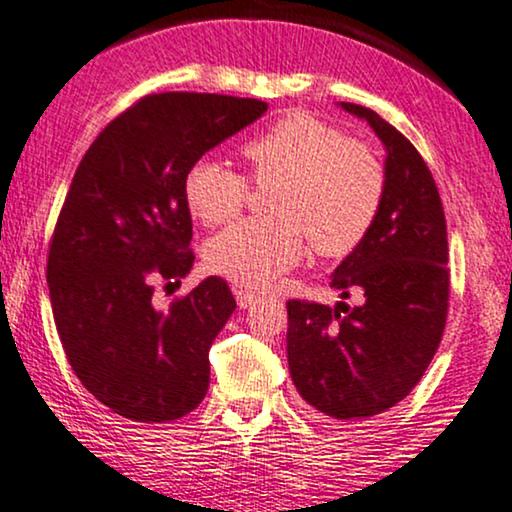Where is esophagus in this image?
<instances>
[{"mask_svg": "<svg viewBox=\"0 0 512 512\" xmlns=\"http://www.w3.org/2000/svg\"><path fill=\"white\" fill-rule=\"evenodd\" d=\"M234 293H236V302H238V307H241V309H248V307H252V304L257 302V295L252 293V290L236 288Z\"/></svg>", "mask_w": 512, "mask_h": 512, "instance_id": "esophagus-1", "label": "esophagus"}]
</instances>
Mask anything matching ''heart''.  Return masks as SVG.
<instances>
[{"instance_id": "heart-1", "label": "heart", "mask_w": 512, "mask_h": 512, "mask_svg": "<svg viewBox=\"0 0 512 512\" xmlns=\"http://www.w3.org/2000/svg\"><path fill=\"white\" fill-rule=\"evenodd\" d=\"M252 177L276 181L269 212L231 224L208 243L210 269L250 288H267L302 260L307 241L321 255H345L368 234L385 193V172L366 146L340 129L290 113L241 148ZM248 181L212 155L193 160L184 177L189 212L222 224L241 212Z\"/></svg>"}]
</instances>
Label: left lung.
I'll use <instances>...</instances> for the list:
<instances>
[{
  "label": "left lung",
  "mask_w": 512,
  "mask_h": 512,
  "mask_svg": "<svg viewBox=\"0 0 512 512\" xmlns=\"http://www.w3.org/2000/svg\"><path fill=\"white\" fill-rule=\"evenodd\" d=\"M385 146V193L368 234L335 267L331 286L364 304L288 302V368L309 409L378 416L409 394L435 357L449 307L442 200L420 153L371 108L338 103ZM345 311V315H340Z\"/></svg>",
  "instance_id": "left-lung-1"
}]
</instances>
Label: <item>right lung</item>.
Listing matches in <instances>:
<instances>
[{
    "instance_id": "add662e5",
    "label": "right lung",
    "mask_w": 512,
    "mask_h": 512,
    "mask_svg": "<svg viewBox=\"0 0 512 512\" xmlns=\"http://www.w3.org/2000/svg\"><path fill=\"white\" fill-rule=\"evenodd\" d=\"M264 113L260 99L144 96L77 167L49 248L51 309L80 383L120 416L167 423L208 392V352L234 314V295L208 276L160 312L153 281H179L196 260L186 170Z\"/></svg>"
}]
</instances>
